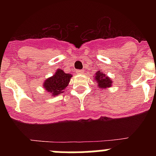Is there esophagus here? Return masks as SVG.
<instances>
[{"label": "esophagus", "mask_w": 156, "mask_h": 156, "mask_svg": "<svg viewBox=\"0 0 156 156\" xmlns=\"http://www.w3.org/2000/svg\"><path fill=\"white\" fill-rule=\"evenodd\" d=\"M76 74H83V70H76Z\"/></svg>", "instance_id": "obj_1"}]
</instances>
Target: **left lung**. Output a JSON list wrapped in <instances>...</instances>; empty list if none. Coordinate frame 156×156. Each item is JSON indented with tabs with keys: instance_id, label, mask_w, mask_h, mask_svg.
<instances>
[{
	"instance_id": "1",
	"label": "left lung",
	"mask_w": 156,
	"mask_h": 156,
	"mask_svg": "<svg viewBox=\"0 0 156 156\" xmlns=\"http://www.w3.org/2000/svg\"><path fill=\"white\" fill-rule=\"evenodd\" d=\"M94 77V81L98 83V87H99L100 89H106V88L111 87L112 80L110 79L109 77L107 76L105 74L100 70H98L97 73H95Z\"/></svg>"
}]
</instances>
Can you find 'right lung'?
Instances as JSON below:
<instances>
[{
    "label": "right lung",
    "mask_w": 156,
    "mask_h": 156,
    "mask_svg": "<svg viewBox=\"0 0 156 156\" xmlns=\"http://www.w3.org/2000/svg\"><path fill=\"white\" fill-rule=\"evenodd\" d=\"M73 75L66 73L62 69L56 70L52 76L46 79L43 83V87L47 92H49L51 97H56L64 92V90L68 86Z\"/></svg>",
    "instance_id": "obj_1"
}]
</instances>
